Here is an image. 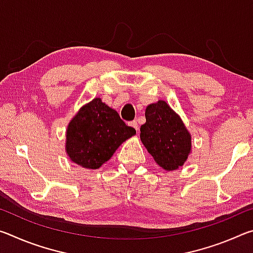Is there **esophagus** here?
Masks as SVG:
<instances>
[{
	"instance_id": "1",
	"label": "esophagus",
	"mask_w": 253,
	"mask_h": 253,
	"mask_svg": "<svg viewBox=\"0 0 253 253\" xmlns=\"http://www.w3.org/2000/svg\"><path fill=\"white\" fill-rule=\"evenodd\" d=\"M130 126H131V127H134V128H135V129H136V130H138V129H139V126H138V123H137V122H136V121H134V122H131V123H130Z\"/></svg>"
}]
</instances>
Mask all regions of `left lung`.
<instances>
[{
	"label": "left lung",
	"mask_w": 253,
	"mask_h": 253,
	"mask_svg": "<svg viewBox=\"0 0 253 253\" xmlns=\"http://www.w3.org/2000/svg\"><path fill=\"white\" fill-rule=\"evenodd\" d=\"M145 117L140 140L156 164L165 170L183 166L192 151V138L182 118L164 100L148 105Z\"/></svg>",
	"instance_id": "obj_1"
}]
</instances>
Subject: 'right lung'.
Segmentation results:
<instances>
[{"mask_svg":"<svg viewBox=\"0 0 253 253\" xmlns=\"http://www.w3.org/2000/svg\"><path fill=\"white\" fill-rule=\"evenodd\" d=\"M135 134L136 130L122 121L116 110L95 98L81 107L68 124L66 153L75 164L97 169Z\"/></svg>","mask_w":253,"mask_h":253,"instance_id":"add662e5","label":"right lung"}]
</instances>
